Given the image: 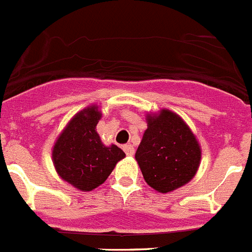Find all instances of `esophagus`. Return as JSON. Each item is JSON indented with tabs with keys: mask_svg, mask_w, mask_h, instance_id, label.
Instances as JSON below:
<instances>
[{
	"mask_svg": "<svg viewBox=\"0 0 252 252\" xmlns=\"http://www.w3.org/2000/svg\"><path fill=\"white\" fill-rule=\"evenodd\" d=\"M124 151L127 157H132L133 154H135V149H133V146L130 145V144H128V145H124Z\"/></svg>",
	"mask_w": 252,
	"mask_h": 252,
	"instance_id": "1",
	"label": "esophagus"
}]
</instances>
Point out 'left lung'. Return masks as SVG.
Here are the masks:
<instances>
[{"label": "left lung", "instance_id": "1", "mask_svg": "<svg viewBox=\"0 0 252 252\" xmlns=\"http://www.w3.org/2000/svg\"><path fill=\"white\" fill-rule=\"evenodd\" d=\"M146 183L160 193L184 186L195 175L201 148L186 122L169 110L148 116V130L135 154Z\"/></svg>", "mask_w": 252, "mask_h": 252}]
</instances>
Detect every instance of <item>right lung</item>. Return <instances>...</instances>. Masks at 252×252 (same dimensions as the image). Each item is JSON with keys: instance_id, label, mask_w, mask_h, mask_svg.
Returning <instances> with one entry per match:
<instances>
[{"instance_id": "right-lung-1", "label": "right lung", "mask_w": 252, "mask_h": 252, "mask_svg": "<svg viewBox=\"0 0 252 252\" xmlns=\"http://www.w3.org/2000/svg\"><path fill=\"white\" fill-rule=\"evenodd\" d=\"M97 106H91L70 120L58 137L53 161L58 174L81 190H92L108 178L125 153L116 145L104 146L95 126L101 119Z\"/></svg>"}]
</instances>
